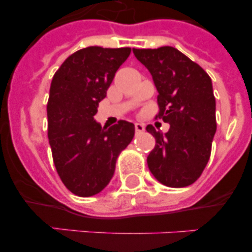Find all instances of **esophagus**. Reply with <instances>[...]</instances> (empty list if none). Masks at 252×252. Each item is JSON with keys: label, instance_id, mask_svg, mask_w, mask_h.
Listing matches in <instances>:
<instances>
[{"label": "esophagus", "instance_id": "34e87169", "mask_svg": "<svg viewBox=\"0 0 252 252\" xmlns=\"http://www.w3.org/2000/svg\"><path fill=\"white\" fill-rule=\"evenodd\" d=\"M135 131H136V133H141L145 131V125L144 124H135Z\"/></svg>", "mask_w": 252, "mask_h": 252}]
</instances>
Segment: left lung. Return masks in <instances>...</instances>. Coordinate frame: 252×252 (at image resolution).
<instances>
[{
	"mask_svg": "<svg viewBox=\"0 0 252 252\" xmlns=\"http://www.w3.org/2000/svg\"><path fill=\"white\" fill-rule=\"evenodd\" d=\"M132 51L148 68L159 93L157 117L170 125L165 133L151 125L146 127L157 141L148 157L149 169L164 186H190L206 168L217 128L212 81L173 46Z\"/></svg>",
	"mask_w": 252,
	"mask_h": 252,
	"instance_id": "8db88e82",
	"label": "left lung"
}]
</instances>
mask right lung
<instances>
[{
    "label": "right lung",
    "mask_w": 252,
    "mask_h": 252,
    "mask_svg": "<svg viewBox=\"0 0 252 252\" xmlns=\"http://www.w3.org/2000/svg\"><path fill=\"white\" fill-rule=\"evenodd\" d=\"M130 53V48L81 49L66 58L51 81L49 144L60 179L79 197L106 188L120 153L135 135L131 122L121 120L107 128L94 120L98 103Z\"/></svg>",
    "instance_id": "1"
}]
</instances>
